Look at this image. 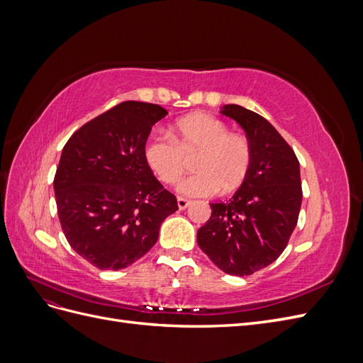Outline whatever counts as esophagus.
I'll use <instances>...</instances> for the list:
<instances>
[{
	"label": "esophagus",
	"instance_id": "34e87169",
	"mask_svg": "<svg viewBox=\"0 0 363 363\" xmlns=\"http://www.w3.org/2000/svg\"><path fill=\"white\" fill-rule=\"evenodd\" d=\"M177 204H179L180 211H184V208H188V207L191 206V201L186 200V199H182V196H179V199H177Z\"/></svg>",
	"mask_w": 363,
	"mask_h": 363
}]
</instances>
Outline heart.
Segmentation results:
<instances>
[{
  "label": "heart",
  "mask_w": 363,
  "mask_h": 363,
  "mask_svg": "<svg viewBox=\"0 0 363 363\" xmlns=\"http://www.w3.org/2000/svg\"><path fill=\"white\" fill-rule=\"evenodd\" d=\"M145 160L163 183H175L188 157L196 169L177 184L184 196H208L233 191L244 182L251 164V145L245 136L230 133L221 119L194 113L175 123L168 135L148 139Z\"/></svg>",
  "instance_id": "heart-1"
}]
</instances>
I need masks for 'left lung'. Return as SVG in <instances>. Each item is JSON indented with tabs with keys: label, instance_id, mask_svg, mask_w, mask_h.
I'll return each instance as SVG.
<instances>
[{
	"label": "left lung",
	"instance_id": "1",
	"mask_svg": "<svg viewBox=\"0 0 363 363\" xmlns=\"http://www.w3.org/2000/svg\"><path fill=\"white\" fill-rule=\"evenodd\" d=\"M221 113L244 128L251 145L247 177L225 203H211L212 215L196 242L230 276H251L286 248L303 200L300 163L268 121L238 104Z\"/></svg>",
	"mask_w": 363,
	"mask_h": 363
}]
</instances>
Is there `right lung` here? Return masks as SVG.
I'll list each match as a JSON object with an SVG mask.
<instances>
[{
    "instance_id": "1",
    "label": "right lung",
    "mask_w": 363,
    "mask_h": 363,
    "mask_svg": "<svg viewBox=\"0 0 363 363\" xmlns=\"http://www.w3.org/2000/svg\"><path fill=\"white\" fill-rule=\"evenodd\" d=\"M168 112L125 101L86 123L62 150L54 177L57 213L72 250L100 269H123L157 242L177 199L155 177L144 148Z\"/></svg>"
}]
</instances>
